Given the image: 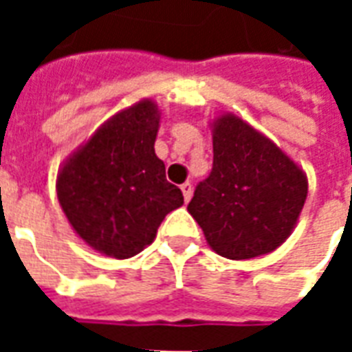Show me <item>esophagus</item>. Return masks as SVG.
Returning a JSON list of instances; mask_svg holds the SVG:
<instances>
[{
  "label": "esophagus",
  "mask_w": 352,
  "mask_h": 352,
  "mask_svg": "<svg viewBox=\"0 0 352 352\" xmlns=\"http://www.w3.org/2000/svg\"><path fill=\"white\" fill-rule=\"evenodd\" d=\"M181 190H183V196H184V201H188L192 198V184L190 183H184L181 186Z\"/></svg>",
  "instance_id": "34e87169"
}]
</instances>
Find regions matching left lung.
Returning <instances> with one entry per match:
<instances>
[{"label": "left lung", "instance_id": "8db88e82", "mask_svg": "<svg viewBox=\"0 0 352 352\" xmlns=\"http://www.w3.org/2000/svg\"><path fill=\"white\" fill-rule=\"evenodd\" d=\"M213 169L196 186L188 213L207 243L230 260L273 252L296 228L307 175L283 148L234 113L211 122Z\"/></svg>", "mask_w": 352, "mask_h": 352}]
</instances>
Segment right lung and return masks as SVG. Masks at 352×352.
I'll return each instance as SVG.
<instances>
[{
    "mask_svg": "<svg viewBox=\"0 0 352 352\" xmlns=\"http://www.w3.org/2000/svg\"><path fill=\"white\" fill-rule=\"evenodd\" d=\"M156 101L113 115L73 151L56 177L62 211L75 234L111 258H131L151 245L166 214L184 204L154 153Z\"/></svg>",
    "mask_w": 352,
    "mask_h": 352,
    "instance_id": "1",
    "label": "right lung"
}]
</instances>
